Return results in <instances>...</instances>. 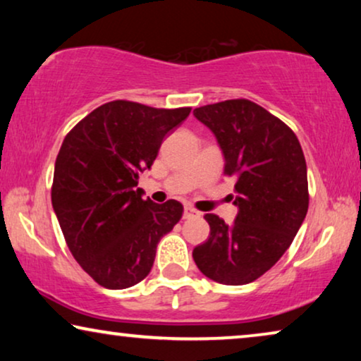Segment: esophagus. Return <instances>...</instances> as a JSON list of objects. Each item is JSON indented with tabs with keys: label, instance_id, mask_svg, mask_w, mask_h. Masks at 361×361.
I'll return each mask as SVG.
<instances>
[{
	"label": "esophagus",
	"instance_id": "obj_1",
	"mask_svg": "<svg viewBox=\"0 0 361 361\" xmlns=\"http://www.w3.org/2000/svg\"><path fill=\"white\" fill-rule=\"evenodd\" d=\"M199 215L200 214L194 209V207H190V205L184 207V219H190V216H199Z\"/></svg>",
	"mask_w": 361,
	"mask_h": 361
}]
</instances>
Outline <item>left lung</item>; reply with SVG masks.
Returning <instances> with one entry per match:
<instances>
[{"mask_svg": "<svg viewBox=\"0 0 361 361\" xmlns=\"http://www.w3.org/2000/svg\"><path fill=\"white\" fill-rule=\"evenodd\" d=\"M225 156L238 215L226 225L207 214L210 236L192 251L207 278L220 284L253 283L278 263L309 209L307 166L294 131L246 98L195 108Z\"/></svg>", "mask_w": 361, "mask_h": 361, "instance_id": "left-lung-1", "label": "left lung"}]
</instances>
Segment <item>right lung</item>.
<instances>
[{
	"label": "right lung",
	"mask_w": 361,
	"mask_h": 361,
	"mask_svg": "<svg viewBox=\"0 0 361 361\" xmlns=\"http://www.w3.org/2000/svg\"><path fill=\"white\" fill-rule=\"evenodd\" d=\"M190 106L152 108L115 100L78 121L56 159L52 207L73 258L106 289L149 274L159 240L180 220V202L142 199L137 179Z\"/></svg>",
	"instance_id": "1"
}]
</instances>
